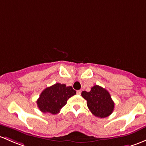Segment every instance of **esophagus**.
<instances>
[{
	"instance_id": "esophagus-1",
	"label": "esophagus",
	"mask_w": 146,
	"mask_h": 146,
	"mask_svg": "<svg viewBox=\"0 0 146 146\" xmlns=\"http://www.w3.org/2000/svg\"><path fill=\"white\" fill-rule=\"evenodd\" d=\"M81 92H82V91H81V90H78V91H77V94L80 95L81 94Z\"/></svg>"
}]
</instances>
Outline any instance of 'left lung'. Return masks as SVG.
<instances>
[{
    "label": "left lung",
    "mask_w": 146,
    "mask_h": 146,
    "mask_svg": "<svg viewBox=\"0 0 146 146\" xmlns=\"http://www.w3.org/2000/svg\"><path fill=\"white\" fill-rule=\"evenodd\" d=\"M81 95L87 101V105L91 113L96 117H106L113 113L115 104L106 89L94 85L90 92L83 91Z\"/></svg>",
    "instance_id": "obj_1"
}]
</instances>
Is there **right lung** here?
Wrapping results in <instances>:
<instances>
[{
  "label": "right lung",
  "mask_w": 146,
  "mask_h": 146,
  "mask_svg": "<svg viewBox=\"0 0 146 146\" xmlns=\"http://www.w3.org/2000/svg\"><path fill=\"white\" fill-rule=\"evenodd\" d=\"M76 94V90L64 84L56 83L45 89L37 100V105L42 113L55 115L66 104L67 100Z\"/></svg>",
  "instance_id": "right-lung-1"
}]
</instances>
